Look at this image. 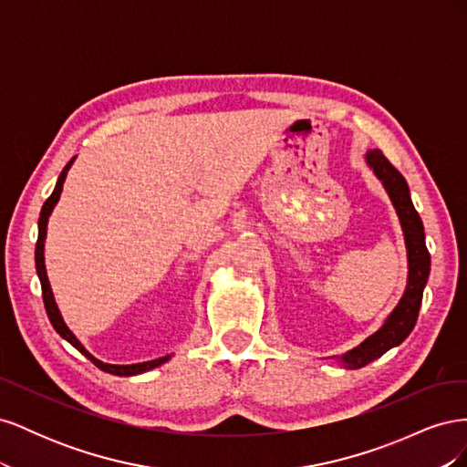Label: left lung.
<instances>
[{
  "label": "left lung",
  "mask_w": 467,
  "mask_h": 467,
  "mask_svg": "<svg viewBox=\"0 0 467 467\" xmlns=\"http://www.w3.org/2000/svg\"><path fill=\"white\" fill-rule=\"evenodd\" d=\"M366 160H368L378 179L384 182L389 199L401 220L409 253V282L401 302L393 309V314L388 317L384 327L370 338H366L358 348L350 350L348 355L343 357L348 368H362V366L376 360L391 347L400 345L403 338L413 331L419 317V307L422 302V290H425L427 278L431 273V253L425 244V228H422L420 216L417 214V210L411 202V196H409L407 181L379 150H372L366 153Z\"/></svg>",
  "instance_id": "8db88e82"
}]
</instances>
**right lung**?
I'll return each instance as SVG.
<instances>
[{
    "mask_svg": "<svg viewBox=\"0 0 467 467\" xmlns=\"http://www.w3.org/2000/svg\"><path fill=\"white\" fill-rule=\"evenodd\" d=\"M74 160H69L67 165L62 169V173L58 177V182H56V187L52 191V194L47 199L45 206H42L40 210V218H38V239H36V249H35V263H36V273H38V278H40V286H42V300H45V307H47V314H48V319L52 323V327L56 329V333H58L60 337H64L66 341L76 347L81 355H86L97 368H101L103 372H109V374H115V376H136V374H142V372H148L151 368H155V366L163 364L169 357H161V358H155V360H150V362H140V364H126V366H119V364H105L101 360H97L95 357H91L89 352L81 347V343L78 341V338L74 337V333L69 331L66 327V323L58 312V306H56L54 302V296H52V290H50V285H48V276H47V268H45V237H47V222H48V216L50 212L54 208V204L58 202L60 199V192H62V185H64V179H66V173L69 165H72Z\"/></svg>",
    "mask_w": 467,
    "mask_h": 467,
    "instance_id": "add662e5",
    "label": "right lung"
}]
</instances>
